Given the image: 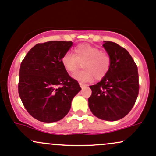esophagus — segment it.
Returning a JSON list of instances; mask_svg holds the SVG:
<instances>
[{"label": "esophagus", "mask_w": 156, "mask_h": 156, "mask_svg": "<svg viewBox=\"0 0 156 156\" xmlns=\"http://www.w3.org/2000/svg\"><path fill=\"white\" fill-rule=\"evenodd\" d=\"M80 87H81L82 88H84L85 87L88 86V85L85 84V83H80Z\"/></svg>", "instance_id": "obj_1"}]
</instances>
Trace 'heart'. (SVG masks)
Segmentation results:
<instances>
[{"instance_id":"obj_1","label":"heart","mask_w":156,"mask_h":156,"mask_svg":"<svg viewBox=\"0 0 156 156\" xmlns=\"http://www.w3.org/2000/svg\"><path fill=\"white\" fill-rule=\"evenodd\" d=\"M83 63L84 70L77 72L73 77L80 82L103 79L109 71L112 64L111 56L101 51L98 47L88 44H79L73 50V54L66 53L62 58V64L69 73H75Z\"/></svg>"}]
</instances>
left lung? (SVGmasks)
<instances>
[{
    "label": "left lung",
    "mask_w": 156,
    "mask_h": 156,
    "mask_svg": "<svg viewBox=\"0 0 156 156\" xmlns=\"http://www.w3.org/2000/svg\"><path fill=\"white\" fill-rule=\"evenodd\" d=\"M103 46L111 56V68L101 81L89 86L88 106L97 118L115 121L128 115L138 98V67L123 47L112 41H105Z\"/></svg>",
    "instance_id": "8db88e82"
}]
</instances>
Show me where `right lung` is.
I'll list each match as a JSON object with an SVG mask.
<instances>
[{"instance_id": "1", "label": "right lung", "mask_w": 156, "mask_h": 156, "mask_svg": "<svg viewBox=\"0 0 156 156\" xmlns=\"http://www.w3.org/2000/svg\"><path fill=\"white\" fill-rule=\"evenodd\" d=\"M72 45V41H63L39 43L21 62L18 94L28 113L39 121L62 120L81 90L62 64V58Z\"/></svg>"}]
</instances>
